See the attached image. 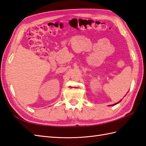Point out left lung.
Listing matches in <instances>:
<instances>
[{
  "label": "left lung",
  "instance_id": "1",
  "mask_svg": "<svg viewBox=\"0 0 146 146\" xmlns=\"http://www.w3.org/2000/svg\"><path fill=\"white\" fill-rule=\"evenodd\" d=\"M121 100H119L118 103H116V104H113V105H110V106H113V105H116V104H119V103L121 102Z\"/></svg>",
  "mask_w": 146,
  "mask_h": 146
}]
</instances>
